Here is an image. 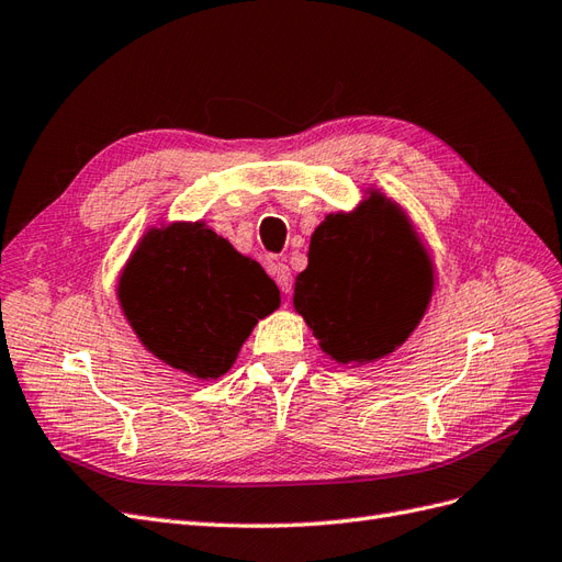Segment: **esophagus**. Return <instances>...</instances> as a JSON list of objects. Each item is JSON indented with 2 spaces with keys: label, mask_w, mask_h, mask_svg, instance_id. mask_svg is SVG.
I'll use <instances>...</instances> for the list:
<instances>
[{
  "label": "esophagus",
  "mask_w": 562,
  "mask_h": 562,
  "mask_svg": "<svg viewBox=\"0 0 562 562\" xmlns=\"http://www.w3.org/2000/svg\"><path fill=\"white\" fill-rule=\"evenodd\" d=\"M269 271H271V274H274V279H277V283L281 288V293L288 295V293L293 291V277H291V269H288V265L271 262Z\"/></svg>",
  "instance_id": "esophagus-1"
}]
</instances>
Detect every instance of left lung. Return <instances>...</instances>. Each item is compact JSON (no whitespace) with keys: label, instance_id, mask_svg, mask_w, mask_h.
<instances>
[{"label":"left lung","instance_id":"obj_1","mask_svg":"<svg viewBox=\"0 0 562 562\" xmlns=\"http://www.w3.org/2000/svg\"><path fill=\"white\" fill-rule=\"evenodd\" d=\"M316 227L293 304L337 363H372L417 328L434 293V267L405 211L380 194Z\"/></svg>","mask_w":562,"mask_h":562}]
</instances>
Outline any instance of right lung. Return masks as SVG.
<instances>
[{
  "label": "right lung",
  "instance_id": "right-lung-1",
  "mask_svg": "<svg viewBox=\"0 0 562 562\" xmlns=\"http://www.w3.org/2000/svg\"><path fill=\"white\" fill-rule=\"evenodd\" d=\"M116 295L145 349L199 380L225 375L255 323L281 304L265 269L201 220L149 229Z\"/></svg>",
  "mask_w": 562,
  "mask_h": 562
}]
</instances>
